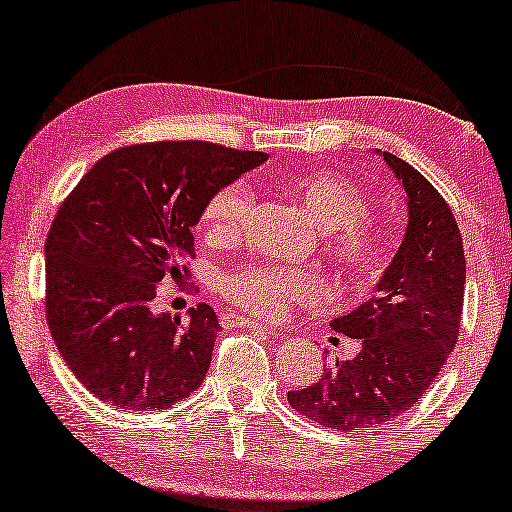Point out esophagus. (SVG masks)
<instances>
[{"label": "esophagus", "mask_w": 512, "mask_h": 512, "mask_svg": "<svg viewBox=\"0 0 512 512\" xmlns=\"http://www.w3.org/2000/svg\"><path fill=\"white\" fill-rule=\"evenodd\" d=\"M240 327L262 334V337H274V330H269L267 325H262V322H257V320H245V317H243V320H240Z\"/></svg>", "instance_id": "esophagus-1"}]
</instances>
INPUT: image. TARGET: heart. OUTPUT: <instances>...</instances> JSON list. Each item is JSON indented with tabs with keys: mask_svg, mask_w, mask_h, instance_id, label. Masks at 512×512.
<instances>
[{
	"mask_svg": "<svg viewBox=\"0 0 512 512\" xmlns=\"http://www.w3.org/2000/svg\"><path fill=\"white\" fill-rule=\"evenodd\" d=\"M279 190L325 231L327 262L346 279L370 284L387 267V240L383 228L368 219V197L354 180L337 170H296L279 182ZM250 192L243 182H228L207 199L202 226L211 238L233 240L243 226ZM223 293L252 315L279 320L293 305L317 293L313 274L301 269L245 267L223 281Z\"/></svg>",
	"mask_w": 512,
	"mask_h": 512,
	"instance_id": "obj_1",
	"label": "heart"
}]
</instances>
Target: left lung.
<instances>
[{"label": "left lung", "mask_w": 512, "mask_h": 512, "mask_svg": "<svg viewBox=\"0 0 512 512\" xmlns=\"http://www.w3.org/2000/svg\"><path fill=\"white\" fill-rule=\"evenodd\" d=\"M380 156L407 195V233L373 296L330 322L361 351L289 392L293 409L337 431H370L414 407L460 334L467 267L455 216L419 170L387 151Z\"/></svg>", "instance_id": "obj_1"}]
</instances>
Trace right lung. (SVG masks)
I'll use <instances>...</instances> for the list:
<instances>
[{
	"mask_svg": "<svg viewBox=\"0 0 512 512\" xmlns=\"http://www.w3.org/2000/svg\"><path fill=\"white\" fill-rule=\"evenodd\" d=\"M264 158L209 142L122 146L64 199L45 240V313L93 397L161 411L202 385L219 317L207 303L156 315L151 301L158 281L187 274L207 199Z\"/></svg>",
	"mask_w": 512,
	"mask_h": 512,
	"instance_id": "add662e5",
	"label": "right lung"
}]
</instances>
